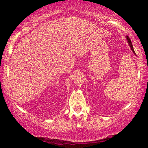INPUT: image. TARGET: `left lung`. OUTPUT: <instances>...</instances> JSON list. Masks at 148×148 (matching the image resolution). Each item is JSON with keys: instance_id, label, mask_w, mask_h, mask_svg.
<instances>
[{"instance_id": "8db88e82", "label": "left lung", "mask_w": 148, "mask_h": 148, "mask_svg": "<svg viewBox=\"0 0 148 148\" xmlns=\"http://www.w3.org/2000/svg\"><path fill=\"white\" fill-rule=\"evenodd\" d=\"M126 39H127V41H128V44H129V46L130 47L131 50H132V51H133L134 53L136 54L134 50V48H133V45H132V42H131V40L130 39V37H129L128 36H126Z\"/></svg>"}]
</instances>
